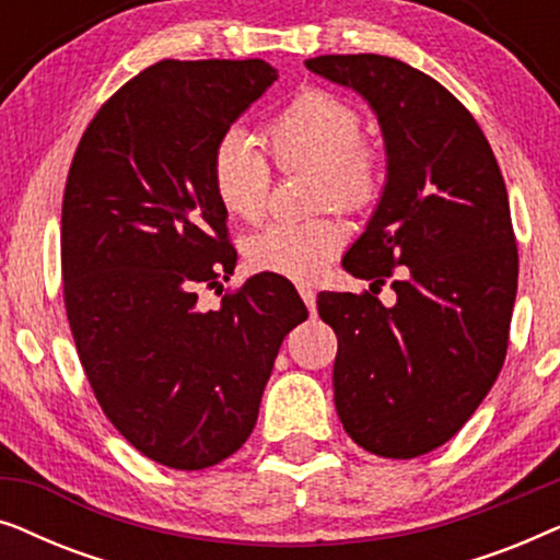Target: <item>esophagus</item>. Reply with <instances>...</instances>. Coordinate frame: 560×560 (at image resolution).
Listing matches in <instances>:
<instances>
[{
	"instance_id": "obj_1",
	"label": "esophagus",
	"mask_w": 560,
	"mask_h": 560,
	"mask_svg": "<svg viewBox=\"0 0 560 560\" xmlns=\"http://www.w3.org/2000/svg\"><path fill=\"white\" fill-rule=\"evenodd\" d=\"M298 293H301L303 303L308 305V311H311V313L316 311V293H313V288H308V285H301V288H298Z\"/></svg>"
}]
</instances>
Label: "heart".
<instances>
[{"mask_svg": "<svg viewBox=\"0 0 560 560\" xmlns=\"http://www.w3.org/2000/svg\"><path fill=\"white\" fill-rule=\"evenodd\" d=\"M362 119L343 98L305 89L267 125L265 142L280 171L313 173L316 206L359 211L377 201L385 186V155L364 142ZM211 186L219 203L244 221L262 217L270 194V165L255 140L232 129L211 152ZM347 232L336 219L270 224L247 244L252 270L285 280H311L341 249Z\"/></svg>", "mask_w": 560, "mask_h": 560, "instance_id": "obj_1", "label": "heart"}]
</instances>
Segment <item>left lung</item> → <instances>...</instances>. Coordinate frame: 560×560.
Instances as JSON below:
<instances>
[{"mask_svg": "<svg viewBox=\"0 0 560 560\" xmlns=\"http://www.w3.org/2000/svg\"><path fill=\"white\" fill-rule=\"evenodd\" d=\"M305 68L370 104L387 155L377 209L341 259L372 293L316 301L339 339L336 412L370 454L416 458L454 439L504 364L517 293L508 188L477 119L431 75L374 52ZM395 266L398 298L382 306Z\"/></svg>", "mask_w": 560, "mask_h": 560, "instance_id": "1", "label": "left lung"}]
</instances>
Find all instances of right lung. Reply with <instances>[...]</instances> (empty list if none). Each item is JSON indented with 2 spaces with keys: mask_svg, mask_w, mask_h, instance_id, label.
Listing matches in <instances>:
<instances>
[{
  "mask_svg": "<svg viewBox=\"0 0 560 560\" xmlns=\"http://www.w3.org/2000/svg\"><path fill=\"white\" fill-rule=\"evenodd\" d=\"M275 81L257 58L160 60L98 109L68 171L60 267L83 372L112 425L171 469L242 448L282 339L308 318L265 272L217 311L196 305L236 265L211 152Z\"/></svg>",
  "mask_w": 560,
  "mask_h": 560,
  "instance_id": "right-lung-1",
  "label": "right lung"
}]
</instances>
